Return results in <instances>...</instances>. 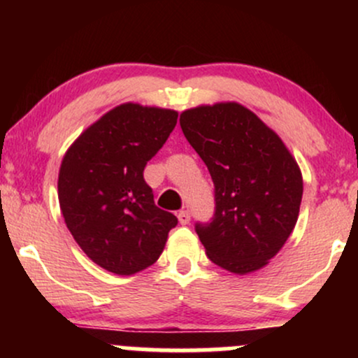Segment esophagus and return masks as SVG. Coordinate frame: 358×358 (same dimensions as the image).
I'll list each match as a JSON object with an SVG mask.
<instances>
[{
    "instance_id": "34e87169",
    "label": "esophagus",
    "mask_w": 358,
    "mask_h": 358,
    "mask_svg": "<svg viewBox=\"0 0 358 358\" xmlns=\"http://www.w3.org/2000/svg\"><path fill=\"white\" fill-rule=\"evenodd\" d=\"M178 222L182 225H187L190 222V212L188 210H180L178 212Z\"/></svg>"
}]
</instances>
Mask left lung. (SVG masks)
Listing matches in <instances>:
<instances>
[{"mask_svg": "<svg viewBox=\"0 0 358 358\" xmlns=\"http://www.w3.org/2000/svg\"><path fill=\"white\" fill-rule=\"evenodd\" d=\"M180 126L215 187V215L195 227L208 259L234 274L264 268L296 225L303 196L296 159L239 102L187 109Z\"/></svg>", "mask_w": 358, "mask_h": 358, "instance_id": "8db88e82", "label": "left lung"}]
</instances>
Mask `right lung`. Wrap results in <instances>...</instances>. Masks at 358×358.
<instances>
[{
    "label": "right lung",
    "instance_id": "right-lung-1",
    "mask_svg": "<svg viewBox=\"0 0 358 358\" xmlns=\"http://www.w3.org/2000/svg\"><path fill=\"white\" fill-rule=\"evenodd\" d=\"M176 119L173 109L126 102L84 129L64 155L62 215L85 256L109 273L131 276L150 268L178 224L156 207L143 178Z\"/></svg>",
    "mask_w": 358,
    "mask_h": 358
}]
</instances>
